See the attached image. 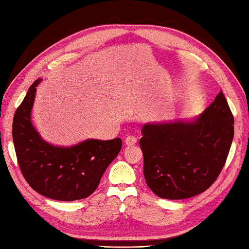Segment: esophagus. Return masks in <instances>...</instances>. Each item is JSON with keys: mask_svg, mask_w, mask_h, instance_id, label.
<instances>
[{"mask_svg": "<svg viewBox=\"0 0 249 249\" xmlns=\"http://www.w3.org/2000/svg\"><path fill=\"white\" fill-rule=\"evenodd\" d=\"M137 142V138L135 136H129L125 139V144L126 145H134Z\"/></svg>", "mask_w": 249, "mask_h": 249, "instance_id": "1", "label": "esophagus"}]
</instances>
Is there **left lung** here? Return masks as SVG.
Masks as SVG:
<instances>
[{
    "label": "left lung",
    "instance_id": "obj_1",
    "mask_svg": "<svg viewBox=\"0 0 249 249\" xmlns=\"http://www.w3.org/2000/svg\"><path fill=\"white\" fill-rule=\"evenodd\" d=\"M232 138L233 116L222 92L194 122L144 124L139 144L147 186L170 200L203 193L222 171Z\"/></svg>",
    "mask_w": 249,
    "mask_h": 249
}]
</instances>
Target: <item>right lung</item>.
Segmentation results:
<instances>
[{
    "mask_svg": "<svg viewBox=\"0 0 249 249\" xmlns=\"http://www.w3.org/2000/svg\"><path fill=\"white\" fill-rule=\"evenodd\" d=\"M39 82L30 86L13 117L12 138L19 170L32 189L47 198L74 201L89 197L118 155L123 141L90 139L70 147L46 142L30 117Z\"/></svg>",
    "mask_w": 249,
    "mask_h": 249,
    "instance_id": "right-lung-1",
    "label": "right lung"
}]
</instances>
